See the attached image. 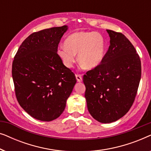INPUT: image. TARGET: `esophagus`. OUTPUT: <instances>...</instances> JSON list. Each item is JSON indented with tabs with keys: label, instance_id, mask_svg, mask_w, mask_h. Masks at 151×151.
Returning a JSON list of instances; mask_svg holds the SVG:
<instances>
[{
	"label": "esophagus",
	"instance_id": "esophagus-1",
	"mask_svg": "<svg viewBox=\"0 0 151 151\" xmlns=\"http://www.w3.org/2000/svg\"><path fill=\"white\" fill-rule=\"evenodd\" d=\"M76 78L78 82H81L82 81V78L81 75H78H78H76Z\"/></svg>",
	"mask_w": 151,
	"mask_h": 151
}]
</instances>
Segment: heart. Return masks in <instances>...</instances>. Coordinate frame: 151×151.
I'll list each match as a JSON object with an SVG mask.
<instances>
[{"instance_id": "1", "label": "heart", "mask_w": 151, "mask_h": 151, "mask_svg": "<svg viewBox=\"0 0 151 151\" xmlns=\"http://www.w3.org/2000/svg\"><path fill=\"white\" fill-rule=\"evenodd\" d=\"M106 40L100 33L78 32L69 35L65 45L57 49L58 57L67 67L71 68L78 61L86 69L98 67L104 58Z\"/></svg>"}]
</instances>
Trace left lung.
I'll list each match as a JSON object with an SVG mask.
<instances>
[{
  "label": "left lung",
  "mask_w": 151,
  "mask_h": 151,
  "mask_svg": "<svg viewBox=\"0 0 151 151\" xmlns=\"http://www.w3.org/2000/svg\"><path fill=\"white\" fill-rule=\"evenodd\" d=\"M110 46L98 67L83 77L84 97L91 115L111 123L131 109L141 79V61L135 47L121 33L106 30Z\"/></svg>",
  "instance_id": "obj_1"
}]
</instances>
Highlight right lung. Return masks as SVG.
I'll use <instances>...</instances> for the list:
<instances>
[{
	"label": "right lung",
	"instance_id": "right-lung-1",
	"mask_svg": "<svg viewBox=\"0 0 151 151\" xmlns=\"http://www.w3.org/2000/svg\"><path fill=\"white\" fill-rule=\"evenodd\" d=\"M68 26L34 32L20 45L12 64L16 96L29 115L49 122L63 113L76 83L75 75L57 53Z\"/></svg>",
	"mask_w": 151,
	"mask_h": 151
}]
</instances>
